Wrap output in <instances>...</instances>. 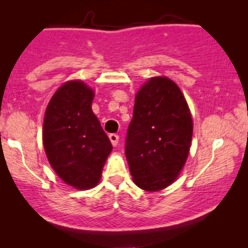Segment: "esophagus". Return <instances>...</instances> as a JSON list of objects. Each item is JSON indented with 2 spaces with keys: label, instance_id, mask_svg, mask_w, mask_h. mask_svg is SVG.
<instances>
[{
  "label": "esophagus",
  "instance_id": "obj_1",
  "mask_svg": "<svg viewBox=\"0 0 248 248\" xmlns=\"http://www.w3.org/2000/svg\"><path fill=\"white\" fill-rule=\"evenodd\" d=\"M109 139H110V141H111L112 146H116L117 142H119V136H117V134H115V133L109 134Z\"/></svg>",
  "mask_w": 248,
  "mask_h": 248
}]
</instances>
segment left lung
I'll return each instance as SVG.
<instances>
[{"label": "left lung", "mask_w": 248, "mask_h": 248, "mask_svg": "<svg viewBox=\"0 0 248 248\" xmlns=\"http://www.w3.org/2000/svg\"><path fill=\"white\" fill-rule=\"evenodd\" d=\"M193 121L176 84L151 78L136 96L126 137V154L137 186L159 191L176 180L191 147Z\"/></svg>", "instance_id": "8db88e82"}]
</instances>
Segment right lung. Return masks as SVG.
<instances>
[{
	"instance_id": "right-lung-1",
	"label": "right lung",
	"mask_w": 248,
	"mask_h": 248,
	"mask_svg": "<svg viewBox=\"0 0 248 248\" xmlns=\"http://www.w3.org/2000/svg\"><path fill=\"white\" fill-rule=\"evenodd\" d=\"M93 96L85 82L67 81L55 92L44 115L43 145L47 161L67 185L78 189L98 184L112 150L91 109Z\"/></svg>"
}]
</instances>
